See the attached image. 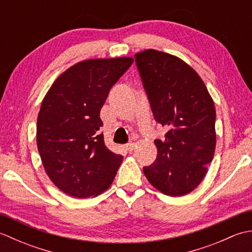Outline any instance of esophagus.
I'll return each instance as SVG.
<instances>
[{
	"instance_id": "34e87169",
	"label": "esophagus",
	"mask_w": 252,
	"mask_h": 252,
	"mask_svg": "<svg viewBox=\"0 0 252 252\" xmlns=\"http://www.w3.org/2000/svg\"><path fill=\"white\" fill-rule=\"evenodd\" d=\"M134 146H135V143H133V142H131V143H127L126 145V148L127 149V151H130V152H132L133 149H134Z\"/></svg>"
}]
</instances>
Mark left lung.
<instances>
[{"mask_svg": "<svg viewBox=\"0 0 252 252\" xmlns=\"http://www.w3.org/2000/svg\"><path fill=\"white\" fill-rule=\"evenodd\" d=\"M155 120L165 127L158 155L144 174L164 195L189 194L201 183L216 149V108L198 73L179 57L156 50L135 54Z\"/></svg>", "mask_w": 252, "mask_h": 252, "instance_id": "8db88e82", "label": "left lung"}]
</instances>
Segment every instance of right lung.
Wrapping results in <instances>:
<instances>
[{"label": "right lung", "mask_w": 252, "mask_h": 252, "mask_svg": "<svg viewBox=\"0 0 252 252\" xmlns=\"http://www.w3.org/2000/svg\"><path fill=\"white\" fill-rule=\"evenodd\" d=\"M132 57L88 60L52 84L36 122V144L45 172L65 194L97 196L109 189L123 157L109 151L99 112Z\"/></svg>", "instance_id": "1"}]
</instances>
